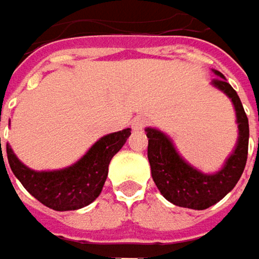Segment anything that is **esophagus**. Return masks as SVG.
Instances as JSON below:
<instances>
[{
  "mask_svg": "<svg viewBox=\"0 0 259 259\" xmlns=\"http://www.w3.org/2000/svg\"><path fill=\"white\" fill-rule=\"evenodd\" d=\"M147 124H148V120L144 118V117H138V118H135V120L132 121V127H133V130L144 129Z\"/></svg>",
  "mask_w": 259,
  "mask_h": 259,
  "instance_id": "34e87169",
  "label": "esophagus"
}]
</instances>
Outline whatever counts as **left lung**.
I'll use <instances>...</instances> for the list:
<instances>
[{
    "instance_id": "left-lung-1",
    "label": "left lung",
    "mask_w": 259,
    "mask_h": 259,
    "mask_svg": "<svg viewBox=\"0 0 259 259\" xmlns=\"http://www.w3.org/2000/svg\"><path fill=\"white\" fill-rule=\"evenodd\" d=\"M213 72L218 78L211 80V85L224 91L231 99L238 124L237 145L221 171L216 174H204L198 171L177 153L172 141L163 132L151 127L145 129L148 138L147 154L151 166V177L157 189L174 205L193 210H205L230 193L240 180L247 160L249 121L246 112L240 97L227 82L225 76L218 70Z\"/></svg>"
}]
</instances>
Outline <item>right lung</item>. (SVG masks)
<instances>
[{
	"instance_id": "right-lung-1",
	"label": "right lung",
	"mask_w": 259,
	"mask_h": 259,
	"mask_svg": "<svg viewBox=\"0 0 259 259\" xmlns=\"http://www.w3.org/2000/svg\"><path fill=\"white\" fill-rule=\"evenodd\" d=\"M129 136L130 129L109 133L100 138L76 163L58 171L37 172L29 169L16 157L9 144L7 159L16 179L37 201L57 211L78 210L91 204L100 195L108 177L109 162L121 150ZM1 163H4L3 156Z\"/></svg>"
}]
</instances>
